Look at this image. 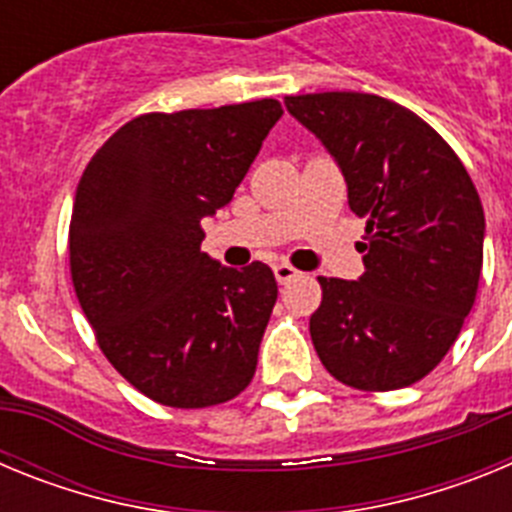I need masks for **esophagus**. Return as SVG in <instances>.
I'll return each instance as SVG.
<instances>
[{"label":"esophagus","mask_w":512,"mask_h":512,"mask_svg":"<svg viewBox=\"0 0 512 512\" xmlns=\"http://www.w3.org/2000/svg\"><path fill=\"white\" fill-rule=\"evenodd\" d=\"M274 277H277L279 284H287V282H292V279L300 277V271L289 264H277L274 266Z\"/></svg>","instance_id":"obj_1"}]
</instances>
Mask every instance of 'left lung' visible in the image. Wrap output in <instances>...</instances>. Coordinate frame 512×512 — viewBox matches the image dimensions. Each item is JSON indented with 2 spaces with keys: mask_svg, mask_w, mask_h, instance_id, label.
I'll return each mask as SVG.
<instances>
[{
  "mask_svg": "<svg viewBox=\"0 0 512 512\" xmlns=\"http://www.w3.org/2000/svg\"><path fill=\"white\" fill-rule=\"evenodd\" d=\"M284 107L323 143L348 207L366 220L364 274L320 277L315 351L348 387H408L449 354L474 305L485 246L477 189L449 143L390 99L323 92Z\"/></svg>",
  "mask_w": 512,
  "mask_h": 512,
  "instance_id": "8db88e82",
  "label": "left lung"
}]
</instances>
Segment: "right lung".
<instances>
[{
  "label": "right lung",
  "mask_w": 512,
  "mask_h": 512,
  "mask_svg": "<svg viewBox=\"0 0 512 512\" xmlns=\"http://www.w3.org/2000/svg\"><path fill=\"white\" fill-rule=\"evenodd\" d=\"M282 115L259 99L135 117L81 174L76 297L110 364L161 405H220L256 372L277 279L261 261L233 269L202 253V220L233 200Z\"/></svg>",
  "instance_id": "right-lung-1"
}]
</instances>
